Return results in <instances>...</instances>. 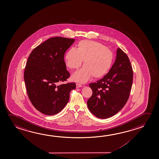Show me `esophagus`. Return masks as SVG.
<instances>
[{
  "instance_id": "obj_1",
  "label": "esophagus",
  "mask_w": 159,
  "mask_h": 159,
  "mask_svg": "<svg viewBox=\"0 0 159 159\" xmlns=\"http://www.w3.org/2000/svg\"><path fill=\"white\" fill-rule=\"evenodd\" d=\"M76 88H80L82 86V85L80 84L76 83Z\"/></svg>"
}]
</instances>
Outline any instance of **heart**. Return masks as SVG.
Returning a JSON list of instances; mask_svg holds the SVG:
<instances>
[{"label":"heart","instance_id":"obj_1","mask_svg":"<svg viewBox=\"0 0 159 159\" xmlns=\"http://www.w3.org/2000/svg\"><path fill=\"white\" fill-rule=\"evenodd\" d=\"M114 59L111 50L99 42L88 40L79 42L77 49H69L65 56V64L72 70L78 69L84 60L83 67L72 76L73 80L82 83L86 82L92 75L99 78L107 74Z\"/></svg>","mask_w":159,"mask_h":159}]
</instances>
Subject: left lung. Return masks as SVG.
Returning <instances> with one entry per match:
<instances>
[{
  "label": "left lung",
  "mask_w": 159,
  "mask_h": 159,
  "mask_svg": "<svg viewBox=\"0 0 159 159\" xmlns=\"http://www.w3.org/2000/svg\"><path fill=\"white\" fill-rule=\"evenodd\" d=\"M133 71L128 55L118 48L109 71L96 83L89 84L93 94L87 105L96 117L107 119L120 111L130 95Z\"/></svg>",
  "instance_id": "8db88e82"
}]
</instances>
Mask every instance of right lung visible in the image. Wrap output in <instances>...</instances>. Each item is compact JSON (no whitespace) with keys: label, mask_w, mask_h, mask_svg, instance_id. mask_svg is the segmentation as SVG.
<instances>
[{"label":"right lung","mask_w":159,"mask_h":159,"mask_svg":"<svg viewBox=\"0 0 159 159\" xmlns=\"http://www.w3.org/2000/svg\"><path fill=\"white\" fill-rule=\"evenodd\" d=\"M75 39L53 37L36 47L29 55L24 79L29 100L36 109L47 115L61 111L67 104L75 83L63 84L70 76L64 60Z\"/></svg>","instance_id":"right-lung-1"}]
</instances>
